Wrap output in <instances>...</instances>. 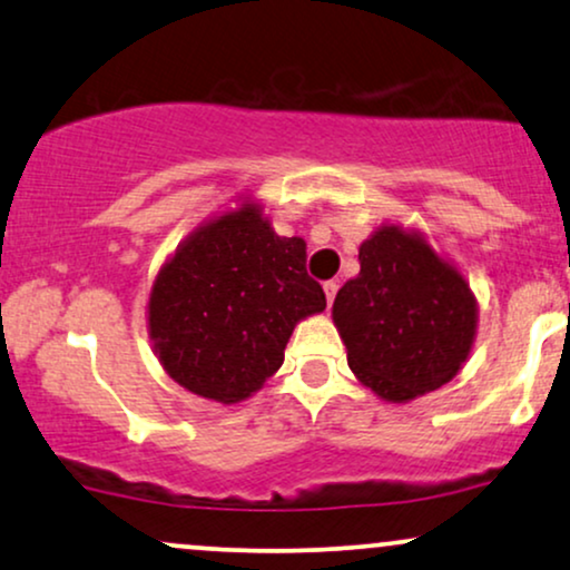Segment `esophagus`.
Masks as SVG:
<instances>
[{
  "mask_svg": "<svg viewBox=\"0 0 570 570\" xmlns=\"http://www.w3.org/2000/svg\"><path fill=\"white\" fill-rule=\"evenodd\" d=\"M336 289H338L336 281H326V284H323V292H326V302H328V307H331V302H334V297H336Z\"/></svg>",
  "mask_w": 570,
  "mask_h": 570,
  "instance_id": "obj_1",
  "label": "esophagus"
}]
</instances>
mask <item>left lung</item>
<instances>
[{"label":"left lung","instance_id":"left-lung-1","mask_svg":"<svg viewBox=\"0 0 570 570\" xmlns=\"http://www.w3.org/2000/svg\"><path fill=\"white\" fill-rule=\"evenodd\" d=\"M357 257L360 273L338 289L331 318L360 384L405 405L455 379L479 328L463 271L400 223H381Z\"/></svg>","mask_w":570,"mask_h":570}]
</instances>
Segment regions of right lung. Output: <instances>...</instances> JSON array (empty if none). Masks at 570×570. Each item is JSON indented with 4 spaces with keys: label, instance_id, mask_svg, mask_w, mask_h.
<instances>
[{
    "label": "right lung",
    "instance_id": "right-lung-1",
    "mask_svg": "<svg viewBox=\"0 0 570 570\" xmlns=\"http://www.w3.org/2000/svg\"><path fill=\"white\" fill-rule=\"evenodd\" d=\"M305 261V239L273 232L252 194L194 228L149 289L147 331L163 371L220 405L261 392L294 326L326 309Z\"/></svg>",
    "mask_w": 570,
    "mask_h": 570
}]
</instances>
